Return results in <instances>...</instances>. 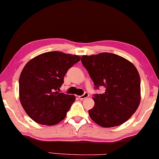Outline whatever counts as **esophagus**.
<instances>
[{
  "label": "esophagus",
  "instance_id": "1",
  "mask_svg": "<svg viewBox=\"0 0 159 159\" xmlns=\"http://www.w3.org/2000/svg\"><path fill=\"white\" fill-rule=\"evenodd\" d=\"M89 96V94L87 93H85L84 94H83L82 95V96H78V98H80V99H84V98H87Z\"/></svg>",
  "mask_w": 159,
  "mask_h": 159
}]
</instances>
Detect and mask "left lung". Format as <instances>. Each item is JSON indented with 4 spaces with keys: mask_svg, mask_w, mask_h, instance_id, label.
Returning <instances> with one entry per match:
<instances>
[{
    "mask_svg": "<svg viewBox=\"0 0 159 159\" xmlns=\"http://www.w3.org/2000/svg\"><path fill=\"white\" fill-rule=\"evenodd\" d=\"M95 89L105 87V92L96 94L90 117L100 126L122 125L135 112L140 102V78L132 63L117 54L104 52L81 57Z\"/></svg>",
    "mask_w": 159,
    "mask_h": 159,
    "instance_id": "obj_1",
    "label": "left lung"
}]
</instances>
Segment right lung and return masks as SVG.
<instances>
[{
    "mask_svg": "<svg viewBox=\"0 0 159 159\" xmlns=\"http://www.w3.org/2000/svg\"><path fill=\"white\" fill-rule=\"evenodd\" d=\"M80 60L78 55L50 52L27 62L19 77V99L34 121L54 125L66 117L75 97L58 90L68 69Z\"/></svg>",
    "mask_w": 159,
    "mask_h": 159,
    "instance_id": "add662e5",
    "label": "right lung"
}]
</instances>
